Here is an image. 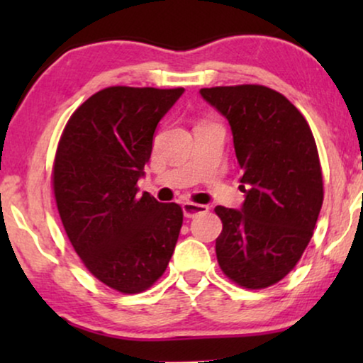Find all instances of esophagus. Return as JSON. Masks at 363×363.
<instances>
[{"mask_svg": "<svg viewBox=\"0 0 363 363\" xmlns=\"http://www.w3.org/2000/svg\"><path fill=\"white\" fill-rule=\"evenodd\" d=\"M182 210H183V215L186 218H193L196 215H200V213H206L210 208L206 205H198V203H191V201H185L182 203Z\"/></svg>", "mask_w": 363, "mask_h": 363, "instance_id": "obj_1", "label": "esophagus"}]
</instances>
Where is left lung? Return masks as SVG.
<instances>
[{"label":"left lung","instance_id":"1","mask_svg":"<svg viewBox=\"0 0 363 363\" xmlns=\"http://www.w3.org/2000/svg\"><path fill=\"white\" fill-rule=\"evenodd\" d=\"M231 127L240 168V210L216 206L223 231L216 257L246 289H262L294 269L319 218L324 186L315 140L302 113L264 86L201 89Z\"/></svg>","mask_w":363,"mask_h":363}]
</instances>
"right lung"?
I'll list each match as a JSON object with an SVG mask.
<instances>
[{
    "label": "right lung",
    "mask_w": 363,
    "mask_h": 363,
    "mask_svg": "<svg viewBox=\"0 0 363 363\" xmlns=\"http://www.w3.org/2000/svg\"><path fill=\"white\" fill-rule=\"evenodd\" d=\"M185 89L107 87L69 118L54 160V196L69 241L99 281L123 294L150 287L175 251L183 223L145 177L153 133Z\"/></svg>",
    "instance_id": "add662e5"
}]
</instances>
